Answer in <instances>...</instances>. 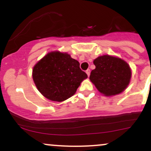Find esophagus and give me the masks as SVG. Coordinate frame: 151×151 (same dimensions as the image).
Wrapping results in <instances>:
<instances>
[{"label": "esophagus", "mask_w": 151, "mask_h": 151, "mask_svg": "<svg viewBox=\"0 0 151 151\" xmlns=\"http://www.w3.org/2000/svg\"><path fill=\"white\" fill-rule=\"evenodd\" d=\"M86 74H87L88 77H89V75H90V70H86Z\"/></svg>", "instance_id": "1"}]
</instances>
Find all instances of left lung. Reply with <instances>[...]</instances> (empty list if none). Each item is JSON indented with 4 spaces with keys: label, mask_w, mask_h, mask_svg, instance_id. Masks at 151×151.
<instances>
[{
    "label": "left lung",
    "mask_w": 151,
    "mask_h": 151,
    "mask_svg": "<svg viewBox=\"0 0 151 151\" xmlns=\"http://www.w3.org/2000/svg\"><path fill=\"white\" fill-rule=\"evenodd\" d=\"M96 68L91 72L89 79L99 92L114 96L124 91L129 84L131 70L128 63L119 58L103 55L93 60Z\"/></svg>",
    "instance_id": "obj_1"
}]
</instances>
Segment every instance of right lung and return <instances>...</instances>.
I'll return each mask as SVG.
<instances>
[{
    "label": "right lung",
    "instance_id": "obj_1",
    "mask_svg": "<svg viewBox=\"0 0 151 151\" xmlns=\"http://www.w3.org/2000/svg\"><path fill=\"white\" fill-rule=\"evenodd\" d=\"M87 74L79 67V62L67 53L51 52L34 66L32 79L45 97L63 101L75 93Z\"/></svg>",
    "mask_w": 151,
    "mask_h": 151
}]
</instances>
